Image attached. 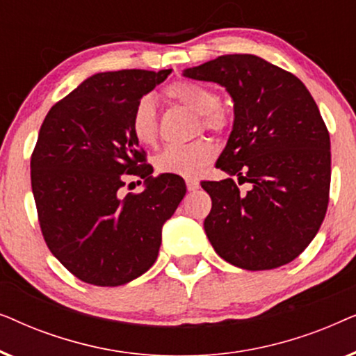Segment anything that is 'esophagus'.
<instances>
[{
  "label": "esophagus",
  "instance_id": "obj_1",
  "mask_svg": "<svg viewBox=\"0 0 356 356\" xmlns=\"http://www.w3.org/2000/svg\"><path fill=\"white\" fill-rule=\"evenodd\" d=\"M186 188L188 191H196V189H199V183L196 179H186Z\"/></svg>",
  "mask_w": 356,
  "mask_h": 356
}]
</instances>
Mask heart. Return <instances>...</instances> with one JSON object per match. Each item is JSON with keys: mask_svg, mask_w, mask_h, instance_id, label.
<instances>
[{"mask_svg": "<svg viewBox=\"0 0 356 356\" xmlns=\"http://www.w3.org/2000/svg\"><path fill=\"white\" fill-rule=\"evenodd\" d=\"M165 95L175 104L197 115V131L225 134L232 124L230 113L218 102V94L211 87L191 81H175L165 89ZM131 131L138 143L154 147L159 143V121L150 97H140L131 115ZM211 140L196 139L189 144L168 145L155 157V168L160 173L194 178L212 162Z\"/></svg>", "mask_w": 356, "mask_h": 356, "instance_id": "1", "label": "heart"}]
</instances>
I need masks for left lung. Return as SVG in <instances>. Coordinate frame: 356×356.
I'll use <instances>...</instances> for the list:
<instances>
[{
  "label": "left lung",
  "mask_w": 356,
  "mask_h": 356,
  "mask_svg": "<svg viewBox=\"0 0 356 356\" xmlns=\"http://www.w3.org/2000/svg\"><path fill=\"white\" fill-rule=\"evenodd\" d=\"M183 74L217 82L235 102L217 160L230 178L201 181L212 199L209 241L241 269L289 264L313 241L329 204L330 139L314 99L298 77L254 55H223ZM235 176L250 192L239 191Z\"/></svg>",
  "instance_id": "obj_1"
}]
</instances>
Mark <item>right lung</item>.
<instances>
[{
    "label": "right lung",
    "mask_w": 356,
    "mask_h": 356,
    "mask_svg": "<svg viewBox=\"0 0 356 356\" xmlns=\"http://www.w3.org/2000/svg\"><path fill=\"white\" fill-rule=\"evenodd\" d=\"M170 72H99L56 102L42 123L31 157L38 223L51 254L86 284L118 286L147 272L163 223L186 194L181 177L152 178L131 131L138 100ZM128 176L146 179L143 193L124 196Z\"/></svg>",
    "instance_id": "obj_1"
}]
</instances>
